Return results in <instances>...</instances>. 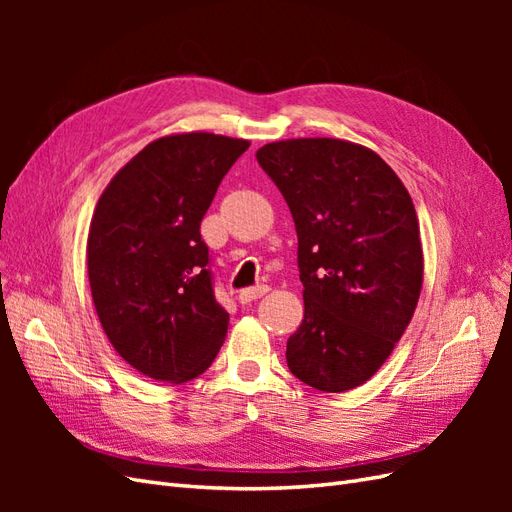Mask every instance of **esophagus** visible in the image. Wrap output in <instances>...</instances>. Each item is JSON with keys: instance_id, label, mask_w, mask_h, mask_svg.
Segmentation results:
<instances>
[{"instance_id": "34e87169", "label": "esophagus", "mask_w": 512, "mask_h": 512, "mask_svg": "<svg viewBox=\"0 0 512 512\" xmlns=\"http://www.w3.org/2000/svg\"><path fill=\"white\" fill-rule=\"evenodd\" d=\"M267 292H269V286H265V284L252 286V288H243V290L239 292V301H241V303H250V301L260 299L262 294H267Z\"/></svg>"}]
</instances>
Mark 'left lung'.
<instances>
[{
	"instance_id": "8db88e82",
	"label": "left lung",
	"mask_w": 512,
	"mask_h": 512,
	"mask_svg": "<svg viewBox=\"0 0 512 512\" xmlns=\"http://www.w3.org/2000/svg\"><path fill=\"white\" fill-rule=\"evenodd\" d=\"M256 160L299 239L305 314L286 344L288 367L318 391H350L389 359L421 294L412 198L378 153L339 138L269 143Z\"/></svg>"
}]
</instances>
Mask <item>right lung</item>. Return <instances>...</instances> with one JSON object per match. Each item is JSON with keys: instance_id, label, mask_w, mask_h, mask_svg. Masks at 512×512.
I'll list each match as a JSON object with an SVG mask.
<instances>
[{"instance_id": "add662e5", "label": "right lung", "mask_w": 512, "mask_h": 512, "mask_svg": "<svg viewBox=\"0 0 512 512\" xmlns=\"http://www.w3.org/2000/svg\"><path fill=\"white\" fill-rule=\"evenodd\" d=\"M250 147L209 132L164 136L102 192L87 239L91 297L108 342L141 374L181 384L213 363L228 331L200 222Z\"/></svg>"}]
</instances>
